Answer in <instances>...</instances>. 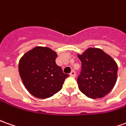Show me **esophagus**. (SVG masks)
Returning a JSON list of instances; mask_svg holds the SVG:
<instances>
[{"label":"esophagus","instance_id":"obj_1","mask_svg":"<svg viewBox=\"0 0 126 126\" xmlns=\"http://www.w3.org/2000/svg\"><path fill=\"white\" fill-rule=\"evenodd\" d=\"M70 76L72 77H75V76H76V73H75V72L74 71V70H72V71L70 73Z\"/></svg>","mask_w":126,"mask_h":126}]
</instances>
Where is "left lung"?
<instances>
[{"label":"left lung","mask_w":126,"mask_h":126,"mask_svg":"<svg viewBox=\"0 0 126 126\" xmlns=\"http://www.w3.org/2000/svg\"><path fill=\"white\" fill-rule=\"evenodd\" d=\"M77 56L81 62V72L77 78L79 90L92 99L105 96L117 80L116 61L101 49L93 47Z\"/></svg>","instance_id":"8db88e82"}]
</instances>
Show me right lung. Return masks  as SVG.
<instances>
[{"mask_svg":"<svg viewBox=\"0 0 126 126\" xmlns=\"http://www.w3.org/2000/svg\"><path fill=\"white\" fill-rule=\"evenodd\" d=\"M57 54L47 47H35L20 59L19 72L26 89L33 96L50 98L63 87L69 75L63 73L55 59Z\"/></svg>","mask_w":126,"mask_h":126,"instance_id":"1","label":"right lung"}]
</instances>
